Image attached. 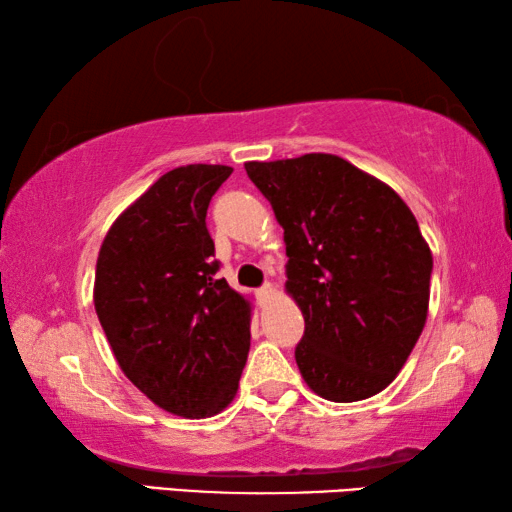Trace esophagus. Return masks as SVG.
Listing matches in <instances>:
<instances>
[{
    "instance_id": "1",
    "label": "esophagus",
    "mask_w": 512,
    "mask_h": 512,
    "mask_svg": "<svg viewBox=\"0 0 512 512\" xmlns=\"http://www.w3.org/2000/svg\"><path fill=\"white\" fill-rule=\"evenodd\" d=\"M273 291H275V289H273V284H264V287H262V289H257L255 293H257V298H259V300H264V298L271 296Z\"/></svg>"
}]
</instances>
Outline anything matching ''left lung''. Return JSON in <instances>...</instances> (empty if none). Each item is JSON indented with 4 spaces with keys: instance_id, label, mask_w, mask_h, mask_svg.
<instances>
[{
    "instance_id": "1",
    "label": "left lung",
    "mask_w": 512,
    "mask_h": 512,
    "mask_svg": "<svg viewBox=\"0 0 512 512\" xmlns=\"http://www.w3.org/2000/svg\"><path fill=\"white\" fill-rule=\"evenodd\" d=\"M246 173L284 228L302 379L332 402L384 391L427 323L433 257L413 212L339 155L246 162Z\"/></svg>"
}]
</instances>
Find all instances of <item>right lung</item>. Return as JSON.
Segmentation results:
<instances>
[{"instance_id": "1", "label": "right lung", "mask_w": 512, "mask_h": 512, "mask_svg": "<svg viewBox=\"0 0 512 512\" xmlns=\"http://www.w3.org/2000/svg\"><path fill=\"white\" fill-rule=\"evenodd\" d=\"M232 167L164 173L103 239L94 309L124 375L153 404L210 418L237 395L250 350V302L216 280L205 216Z\"/></svg>"}]
</instances>
